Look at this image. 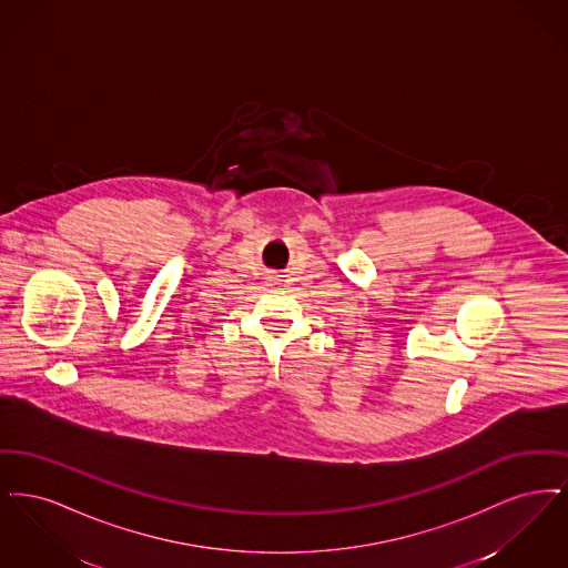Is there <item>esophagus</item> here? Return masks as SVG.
Listing matches in <instances>:
<instances>
[{
  "instance_id": "esophagus-1",
  "label": "esophagus",
  "mask_w": 568,
  "mask_h": 568,
  "mask_svg": "<svg viewBox=\"0 0 568 568\" xmlns=\"http://www.w3.org/2000/svg\"><path fill=\"white\" fill-rule=\"evenodd\" d=\"M266 285H268V287H281V285H283V274L271 272V274L266 276Z\"/></svg>"
}]
</instances>
